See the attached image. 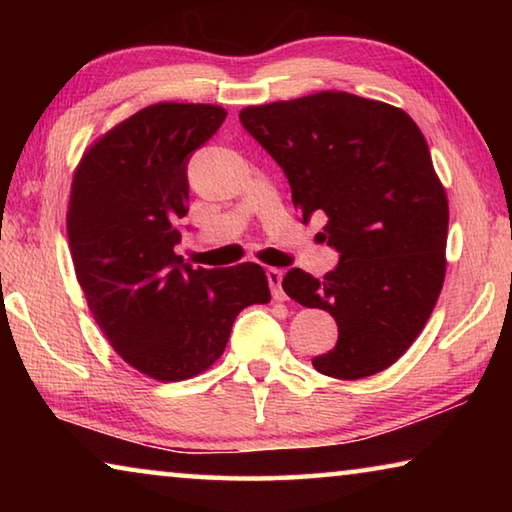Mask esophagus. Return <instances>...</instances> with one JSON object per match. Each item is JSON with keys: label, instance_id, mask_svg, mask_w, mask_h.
Masks as SVG:
<instances>
[{"label": "esophagus", "instance_id": "1", "mask_svg": "<svg viewBox=\"0 0 512 512\" xmlns=\"http://www.w3.org/2000/svg\"><path fill=\"white\" fill-rule=\"evenodd\" d=\"M266 277H268V287H271V293H273V300L287 298V296H284V291H282L284 273L280 271V268H266Z\"/></svg>", "mask_w": 512, "mask_h": 512}]
</instances>
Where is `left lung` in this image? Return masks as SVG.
<instances>
[{
  "mask_svg": "<svg viewBox=\"0 0 512 512\" xmlns=\"http://www.w3.org/2000/svg\"><path fill=\"white\" fill-rule=\"evenodd\" d=\"M241 124L280 164L302 223L325 214L339 264L323 280L291 268L282 289L339 325L311 359L336 379L386 370L418 339L445 282L447 194L404 110L348 92L250 106Z\"/></svg>",
  "mask_w": 512,
  "mask_h": 512,
  "instance_id": "obj_1",
  "label": "left lung"
}]
</instances>
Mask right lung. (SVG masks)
<instances>
[{
  "mask_svg": "<svg viewBox=\"0 0 512 512\" xmlns=\"http://www.w3.org/2000/svg\"><path fill=\"white\" fill-rule=\"evenodd\" d=\"M228 112L155 103L94 142L67 210L72 262L94 320L135 370L180 381L212 366L248 305L271 300L264 268H192L176 255L187 214V162Z\"/></svg>",
  "mask_w": 512,
  "mask_h": 512,
  "instance_id": "obj_1",
  "label": "right lung"
}]
</instances>
